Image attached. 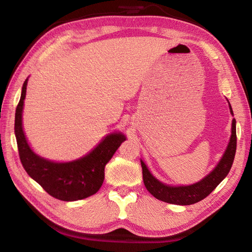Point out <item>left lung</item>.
Returning a JSON list of instances; mask_svg holds the SVG:
<instances>
[{
  "label": "left lung",
  "instance_id": "1",
  "mask_svg": "<svg viewBox=\"0 0 252 252\" xmlns=\"http://www.w3.org/2000/svg\"><path fill=\"white\" fill-rule=\"evenodd\" d=\"M230 107V112L233 111ZM236 150V130H235V120H232L231 136L230 142L225 154L220 159L218 166L210 172L207 177L202 181L195 183L189 186H167L163 183L158 182L154 175H152L146 165L141 161L143 170V181L146 189L154 195L156 199L174 205H191L202 201L206 196H208L217 186L222 182L226 175L229 173L234 159Z\"/></svg>",
  "mask_w": 252,
  "mask_h": 252
}]
</instances>
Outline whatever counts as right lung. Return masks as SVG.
<instances>
[{"label": "right lung", "instance_id": "add662e5", "mask_svg": "<svg viewBox=\"0 0 252 252\" xmlns=\"http://www.w3.org/2000/svg\"><path fill=\"white\" fill-rule=\"evenodd\" d=\"M26 87L27 80L23 84L14 119V133L24 169L45 191L58 200L71 202L94 194L103 184L105 165L126 138L122 133H111L89 155L69 163H55L40 158L30 149L22 127V110Z\"/></svg>", "mask_w": 252, "mask_h": 252}]
</instances>
